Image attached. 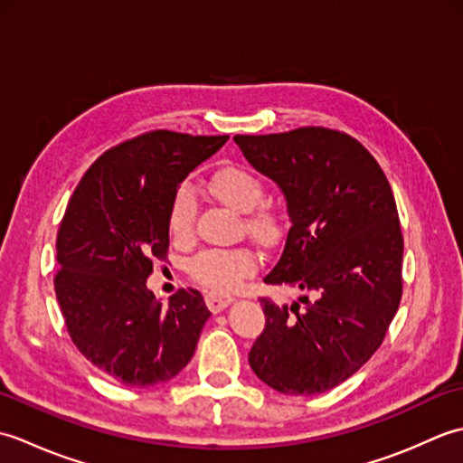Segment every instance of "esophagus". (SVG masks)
Instances as JSON below:
<instances>
[{
  "instance_id": "34e87169",
  "label": "esophagus",
  "mask_w": 463,
  "mask_h": 463,
  "mask_svg": "<svg viewBox=\"0 0 463 463\" xmlns=\"http://www.w3.org/2000/svg\"><path fill=\"white\" fill-rule=\"evenodd\" d=\"M204 302L213 312H221L226 307V304L232 302V297H231V294H221V292H206Z\"/></svg>"
}]
</instances>
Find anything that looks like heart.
<instances>
[{
  "label": "heart",
  "instance_id": "1",
  "mask_svg": "<svg viewBox=\"0 0 463 463\" xmlns=\"http://www.w3.org/2000/svg\"><path fill=\"white\" fill-rule=\"evenodd\" d=\"M206 194L229 209L242 213V226L252 239L277 242L287 229V209L272 196H264L262 176L242 165H222L204 183ZM196 204L193 194L179 186L166 209V231L175 242H189L194 232ZM259 259L250 249H209L189 262V274L203 287L229 292L257 270Z\"/></svg>",
  "mask_w": 463,
  "mask_h": 463
}]
</instances>
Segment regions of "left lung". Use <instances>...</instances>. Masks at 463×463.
I'll return each instance as SVG.
<instances>
[{
    "instance_id": "obj_1",
    "label": "left lung",
    "mask_w": 463,
    "mask_h": 463,
    "mask_svg": "<svg viewBox=\"0 0 463 463\" xmlns=\"http://www.w3.org/2000/svg\"><path fill=\"white\" fill-rule=\"evenodd\" d=\"M234 143L288 204L287 241L264 282L314 294L290 308L259 298L267 322L250 368L282 394H320L372 358L400 307L404 237L394 193L366 146L336 129L237 135Z\"/></svg>"
}]
</instances>
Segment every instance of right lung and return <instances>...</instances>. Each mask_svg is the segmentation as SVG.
Listing matches in <instances>:
<instances>
[{"mask_svg": "<svg viewBox=\"0 0 463 463\" xmlns=\"http://www.w3.org/2000/svg\"><path fill=\"white\" fill-rule=\"evenodd\" d=\"M226 139L137 135L105 151L69 199L57 231V302L77 350L125 386L176 376L211 317L199 290H176L163 307L145 282L169 250L173 193Z\"/></svg>", "mask_w": 463, "mask_h": 463, "instance_id": "obj_1", "label": "right lung"}]
</instances>
